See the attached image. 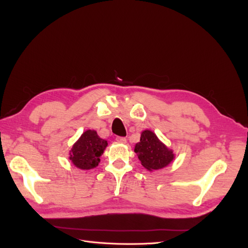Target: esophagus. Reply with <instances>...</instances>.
I'll return each mask as SVG.
<instances>
[{"instance_id":"34e87169","label":"esophagus","mask_w":248,"mask_h":248,"mask_svg":"<svg viewBox=\"0 0 248 248\" xmlns=\"http://www.w3.org/2000/svg\"><path fill=\"white\" fill-rule=\"evenodd\" d=\"M115 140L117 142H121V144H125V142H126V139L124 138V137H116Z\"/></svg>"}]
</instances>
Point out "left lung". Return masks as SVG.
<instances>
[{
    "label": "left lung",
    "mask_w": 248,
    "mask_h": 248,
    "mask_svg": "<svg viewBox=\"0 0 248 248\" xmlns=\"http://www.w3.org/2000/svg\"><path fill=\"white\" fill-rule=\"evenodd\" d=\"M139 160L147 170H159L173 162L175 155L166 147L155 133L146 129L141 133L140 140L135 147Z\"/></svg>",
    "instance_id": "8db88e82"
}]
</instances>
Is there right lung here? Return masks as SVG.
Wrapping results in <instances>:
<instances>
[{
	"label": "right lung",
	"instance_id": "right-lung-1",
	"mask_svg": "<svg viewBox=\"0 0 248 248\" xmlns=\"http://www.w3.org/2000/svg\"><path fill=\"white\" fill-rule=\"evenodd\" d=\"M108 141L100 139L94 129H87L73 145L69 160L81 170H90L98 166Z\"/></svg>",
	"mask_w": 248,
	"mask_h": 248
}]
</instances>
